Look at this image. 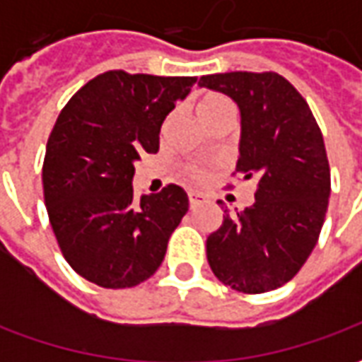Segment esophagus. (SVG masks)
I'll list each match as a JSON object with an SVG mask.
<instances>
[{
    "instance_id": "obj_1",
    "label": "esophagus",
    "mask_w": 362,
    "mask_h": 362,
    "mask_svg": "<svg viewBox=\"0 0 362 362\" xmlns=\"http://www.w3.org/2000/svg\"><path fill=\"white\" fill-rule=\"evenodd\" d=\"M188 199H189V207H192V209H196V207H199V205H204L205 202H207V196L202 194V192H189Z\"/></svg>"
}]
</instances>
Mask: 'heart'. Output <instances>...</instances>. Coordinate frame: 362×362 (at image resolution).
<instances>
[{"instance_id":"b5f03b06","label":"heart","mask_w":362,"mask_h":362,"mask_svg":"<svg viewBox=\"0 0 362 362\" xmlns=\"http://www.w3.org/2000/svg\"><path fill=\"white\" fill-rule=\"evenodd\" d=\"M235 110V106L233 103L228 100L227 96L217 95V93H211V95H205L199 104H197V114H199V118L202 122L205 119H211L215 116H219L223 112H233ZM188 174L192 178H202L204 176V170L202 168H197V166H189Z\"/></svg>"}]
</instances>
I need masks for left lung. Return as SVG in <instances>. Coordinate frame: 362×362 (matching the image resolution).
<instances>
[{
  "mask_svg": "<svg viewBox=\"0 0 362 362\" xmlns=\"http://www.w3.org/2000/svg\"><path fill=\"white\" fill-rule=\"evenodd\" d=\"M199 87L230 96L240 110L236 173L256 178V202L207 236L215 277L258 295L285 285L318 243L329 199L326 145L310 106L279 74L204 75Z\"/></svg>",
  "mask_w": 362,
  "mask_h": 362,
  "instance_id": "left-lung-1",
  "label": "left lung"
}]
</instances>
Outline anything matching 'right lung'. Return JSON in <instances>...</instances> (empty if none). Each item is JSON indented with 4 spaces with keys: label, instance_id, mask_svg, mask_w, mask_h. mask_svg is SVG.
<instances>
[{
    "label": "right lung",
    "instance_id": "right-lung-1",
    "mask_svg": "<svg viewBox=\"0 0 362 362\" xmlns=\"http://www.w3.org/2000/svg\"><path fill=\"white\" fill-rule=\"evenodd\" d=\"M196 81L106 71L59 112L44 157V202L67 264L98 287L149 279L188 211L180 186L137 202L132 180L139 155L157 153L163 122Z\"/></svg>",
    "mask_w": 362,
    "mask_h": 362
}]
</instances>
